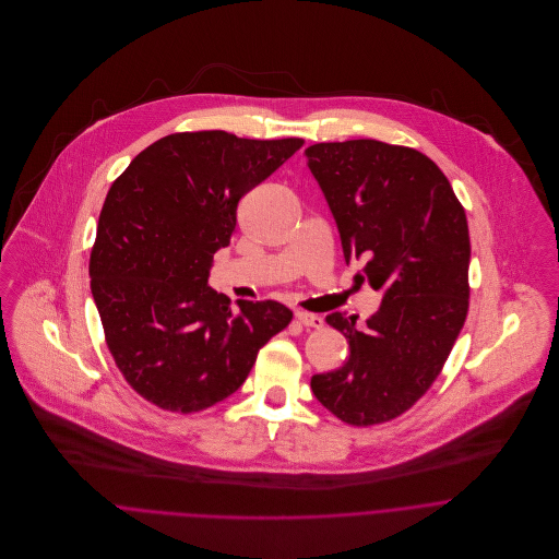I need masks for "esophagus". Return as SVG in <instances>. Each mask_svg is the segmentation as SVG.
I'll return each instance as SVG.
<instances>
[{"instance_id":"1","label":"esophagus","mask_w":559,"mask_h":559,"mask_svg":"<svg viewBox=\"0 0 559 559\" xmlns=\"http://www.w3.org/2000/svg\"><path fill=\"white\" fill-rule=\"evenodd\" d=\"M295 319L299 320L304 326H314V329L322 326V319H320V317L310 314V312H304V310H297V312H295Z\"/></svg>"}]
</instances>
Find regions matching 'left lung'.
I'll return each mask as SVG.
<instances>
[{
  "label": "left lung",
  "instance_id": "1",
  "mask_svg": "<svg viewBox=\"0 0 559 559\" xmlns=\"http://www.w3.org/2000/svg\"><path fill=\"white\" fill-rule=\"evenodd\" d=\"M337 224L344 260L383 293L377 314L355 326L326 317L348 342L340 370L314 374L324 408L353 426L408 411L439 377L469 310L467 215L445 174L419 151L377 140L314 144L306 151Z\"/></svg>",
  "mask_w": 559,
  "mask_h": 559
}]
</instances>
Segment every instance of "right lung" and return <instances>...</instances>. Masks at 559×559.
I'll use <instances>...</instances> for the list:
<instances>
[{
  "mask_svg": "<svg viewBox=\"0 0 559 559\" xmlns=\"http://www.w3.org/2000/svg\"><path fill=\"white\" fill-rule=\"evenodd\" d=\"M304 140L226 131L171 133L142 151L107 191L90 288L107 348L142 399L204 411L245 383L258 350L293 320L277 301H239L209 286L239 200Z\"/></svg>",
  "mask_w": 559,
  "mask_h": 559,
  "instance_id": "1",
  "label": "right lung"
}]
</instances>
